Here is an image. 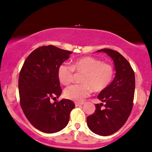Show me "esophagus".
Here are the masks:
<instances>
[{
	"mask_svg": "<svg viewBox=\"0 0 152 152\" xmlns=\"http://www.w3.org/2000/svg\"><path fill=\"white\" fill-rule=\"evenodd\" d=\"M75 106H76V107H77V106H81V105H83V102H81V103L75 102Z\"/></svg>",
	"mask_w": 152,
	"mask_h": 152,
	"instance_id": "esophagus-1",
	"label": "esophagus"
}]
</instances>
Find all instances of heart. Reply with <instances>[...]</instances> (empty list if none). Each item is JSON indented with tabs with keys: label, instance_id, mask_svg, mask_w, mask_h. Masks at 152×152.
I'll use <instances>...</instances> for the list:
<instances>
[{
	"label": "heart",
	"instance_id": "b5f03b06",
	"mask_svg": "<svg viewBox=\"0 0 152 152\" xmlns=\"http://www.w3.org/2000/svg\"><path fill=\"white\" fill-rule=\"evenodd\" d=\"M74 71L84 73L81 82L83 84L74 85L64 91L65 98L81 102L90 94L91 89L95 92L105 89L111 83L114 77V69L110 64L102 63L100 60L91 56H84L74 60L69 66L63 63L58 68V77L64 86L72 83Z\"/></svg>",
	"mask_w": 152,
	"mask_h": 152
}]
</instances>
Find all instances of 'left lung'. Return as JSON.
<instances>
[{
	"mask_svg": "<svg viewBox=\"0 0 152 152\" xmlns=\"http://www.w3.org/2000/svg\"><path fill=\"white\" fill-rule=\"evenodd\" d=\"M98 53H106L113 59L116 71L113 81L98 96L105 103L97 104L93 114L87 117V124L93 133L102 136L112 135L127 121L133 108L135 88V73L125 57L111 49H101Z\"/></svg>",
	"mask_w": 152,
	"mask_h": 152,
	"instance_id": "obj_1",
	"label": "left lung"
}]
</instances>
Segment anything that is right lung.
Returning <instances> with one entry per match:
<instances>
[{
    "instance_id": "right-lung-1",
    "label": "right lung",
    "mask_w": 152,
    "mask_h": 152,
    "mask_svg": "<svg viewBox=\"0 0 152 152\" xmlns=\"http://www.w3.org/2000/svg\"><path fill=\"white\" fill-rule=\"evenodd\" d=\"M72 52L49 45L39 47L25 61L19 77L20 104L27 120L35 128L46 133L61 131L67 125L75 104L62 99L58 68Z\"/></svg>"
}]
</instances>
